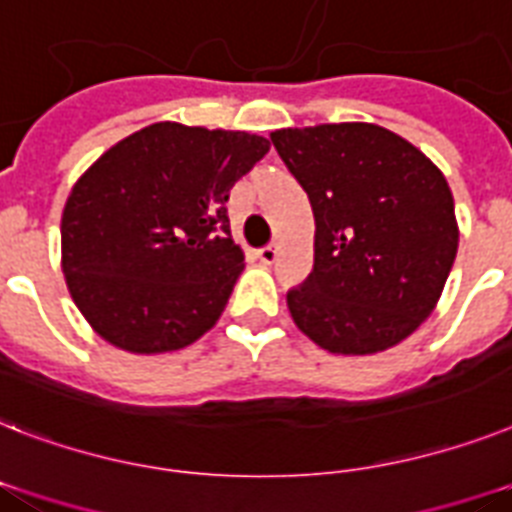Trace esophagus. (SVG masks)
Listing matches in <instances>:
<instances>
[{"mask_svg":"<svg viewBox=\"0 0 512 512\" xmlns=\"http://www.w3.org/2000/svg\"><path fill=\"white\" fill-rule=\"evenodd\" d=\"M278 257V244H268V247L257 249V260L263 265H273Z\"/></svg>","mask_w":512,"mask_h":512,"instance_id":"esophagus-1","label":"esophagus"}]
</instances>
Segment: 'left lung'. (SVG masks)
Instances as JSON below:
<instances>
[{
    "label": "left lung",
    "instance_id": "left-lung-1",
    "mask_svg": "<svg viewBox=\"0 0 512 512\" xmlns=\"http://www.w3.org/2000/svg\"><path fill=\"white\" fill-rule=\"evenodd\" d=\"M270 141L315 218L313 273L286 294L297 328L334 355L400 344L434 313L458 255L442 170L376 123L281 128Z\"/></svg>",
    "mask_w": 512,
    "mask_h": 512
}]
</instances>
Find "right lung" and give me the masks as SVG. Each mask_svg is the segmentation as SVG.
Instances as JSON below:
<instances>
[{
	"instance_id": "1",
	"label": "right lung",
	"mask_w": 512,
	"mask_h": 512,
	"mask_svg": "<svg viewBox=\"0 0 512 512\" xmlns=\"http://www.w3.org/2000/svg\"><path fill=\"white\" fill-rule=\"evenodd\" d=\"M270 149L247 131L152 123L99 157L62 210L68 292L105 342L184 350L218 323L244 270L231 186Z\"/></svg>"
}]
</instances>
